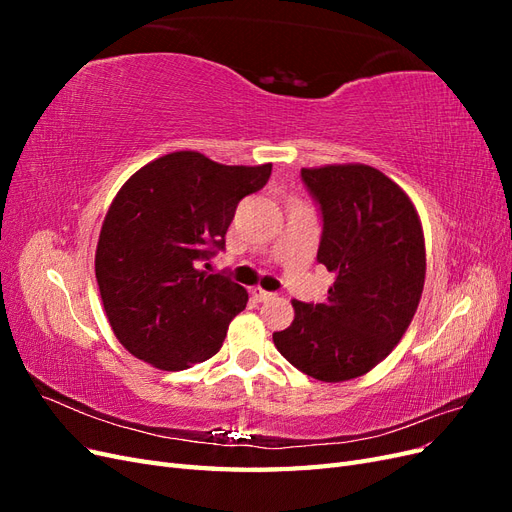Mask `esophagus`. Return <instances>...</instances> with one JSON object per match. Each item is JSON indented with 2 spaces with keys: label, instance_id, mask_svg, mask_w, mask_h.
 Segmentation results:
<instances>
[{
  "label": "esophagus",
  "instance_id": "obj_1",
  "mask_svg": "<svg viewBox=\"0 0 512 512\" xmlns=\"http://www.w3.org/2000/svg\"><path fill=\"white\" fill-rule=\"evenodd\" d=\"M250 294H252V299H254V301H258V303H262V301H269V299H273V297H275L273 292H269V290H262V288H252V290H250Z\"/></svg>",
  "mask_w": 512,
  "mask_h": 512
}]
</instances>
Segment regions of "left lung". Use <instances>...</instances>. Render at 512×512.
<instances>
[{
  "label": "left lung",
  "mask_w": 512,
  "mask_h": 512,
  "mask_svg": "<svg viewBox=\"0 0 512 512\" xmlns=\"http://www.w3.org/2000/svg\"><path fill=\"white\" fill-rule=\"evenodd\" d=\"M322 211L318 262L335 273L324 303L292 301L273 333L288 363L322 382L374 369L404 337L425 284L423 226L408 194L367 164L301 168Z\"/></svg>",
  "instance_id": "1"
}]
</instances>
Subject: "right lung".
Returning a JSON list of instances; mask_svg holds the SVG:
<instances>
[{
	"instance_id": "obj_1",
	"label": "right lung",
	"mask_w": 512,
	"mask_h": 512,
	"mask_svg": "<svg viewBox=\"0 0 512 512\" xmlns=\"http://www.w3.org/2000/svg\"><path fill=\"white\" fill-rule=\"evenodd\" d=\"M269 177L271 164L226 166L175 151L121 185L100 230L96 280L115 337L136 359L179 371L222 348L247 290L198 262L224 250L239 200Z\"/></svg>"
}]
</instances>
